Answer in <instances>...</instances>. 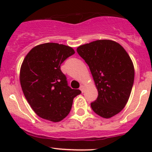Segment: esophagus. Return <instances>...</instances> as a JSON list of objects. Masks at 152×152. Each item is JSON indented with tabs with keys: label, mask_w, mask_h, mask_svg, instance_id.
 <instances>
[{
	"label": "esophagus",
	"mask_w": 152,
	"mask_h": 152,
	"mask_svg": "<svg viewBox=\"0 0 152 152\" xmlns=\"http://www.w3.org/2000/svg\"><path fill=\"white\" fill-rule=\"evenodd\" d=\"M79 89H80V90L82 92V93H84V91H85V87L84 85H81L80 86V88H79Z\"/></svg>",
	"instance_id": "1"
}]
</instances>
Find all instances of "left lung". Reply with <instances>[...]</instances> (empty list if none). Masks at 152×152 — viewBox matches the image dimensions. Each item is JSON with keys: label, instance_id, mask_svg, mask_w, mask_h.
I'll list each match as a JSON object with an SVG mask.
<instances>
[{"label": "left lung", "instance_id": "obj_1", "mask_svg": "<svg viewBox=\"0 0 152 152\" xmlns=\"http://www.w3.org/2000/svg\"><path fill=\"white\" fill-rule=\"evenodd\" d=\"M90 67L98 98L90 104L99 116L110 118L120 113L129 100L134 79L132 61L121 45L99 39L76 49Z\"/></svg>", "mask_w": 152, "mask_h": 152}]
</instances>
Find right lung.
<instances>
[{"instance_id":"1","label":"right lung","mask_w":152,"mask_h":152,"mask_svg":"<svg viewBox=\"0 0 152 152\" xmlns=\"http://www.w3.org/2000/svg\"><path fill=\"white\" fill-rule=\"evenodd\" d=\"M71 47L47 42L34 47L24 58L20 81L34 113L42 118L59 122L69 114L73 99L82 92L67 85L61 64L74 54Z\"/></svg>"}]
</instances>
